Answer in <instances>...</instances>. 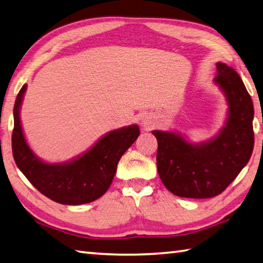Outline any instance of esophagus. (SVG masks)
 <instances>
[{"label": "esophagus", "mask_w": 263, "mask_h": 263, "mask_svg": "<svg viewBox=\"0 0 263 263\" xmlns=\"http://www.w3.org/2000/svg\"><path fill=\"white\" fill-rule=\"evenodd\" d=\"M154 121H155V118L152 114H145L141 118V125L148 130L154 125Z\"/></svg>", "instance_id": "esophagus-1"}]
</instances>
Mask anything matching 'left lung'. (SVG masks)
<instances>
[{"instance_id": "8db88e82", "label": "left lung", "mask_w": 263, "mask_h": 263, "mask_svg": "<svg viewBox=\"0 0 263 263\" xmlns=\"http://www.w3.org/2000/svg\"><path fill=\"white\" fill-rule=\"evenodd\" d=\"M214 82L227 98L226 125L208 142L190 143L168 131H153L158 142L157 171L170 192L180 197L218 196L250 161L254 145V108L234 68L217 64Z\"/></svg>"}]
</instances>
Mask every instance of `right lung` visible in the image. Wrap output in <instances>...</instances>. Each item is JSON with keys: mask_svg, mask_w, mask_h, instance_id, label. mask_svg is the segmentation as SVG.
<instances>
[{"mask_svg": "<svg viewBox=\"0 0 263 263\" xmlns=\"http://www.w3.org/2000/svg\"><path fill=\"white\" fill-rule=\"evenodd\" d=\"M26 87L25 84L20 89L13 107L12 154L20 171L41 194L57 203L80 205L101 197L111 184L118 161L139 137V126L110 131L71 162L44 163L27 145L20 124L19 111Z\"/></svg>", "mask_w": 263, "mask_h": 263, "instance_id": "obj_1", "label": "right lung"}]
</instances>
